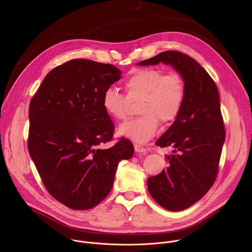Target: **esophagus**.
Instances as JSON below:
<instances>
[{
  "label": "esophagus",
  "mask_w": 252,
  "mask_h": 252,
  "mask_svg": "<svg viewBox=\"0 0 252 252\" xmlns=\"http://www.w3.org/2000/svg\"><path fill=\"white\" fill-rule=\"evenodd\" d=\"M134 148H135V151L138 153H146V149L141 144H134Z\"/></svg>",
  "instance_id": "1"
}]
</instances>
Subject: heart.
Instances as JSON below:
<instances>
[{"instance_id":"heart-1","label":"heart","mask_w":252,"mask_h":252,"mask_svg":"<svg viewBox=\"0 0 252 252\" xmlns=\"http://www.w3.org/2000/svg\"><path fill=\"white\" fill-rule=\"evenodd\" d=\"M124 89L130 101L141 100L138 112L142 115L121 124L117 133L140 144L155 136L160 126L159 119L165 123L173 121L185 99V84L180 74H164L154 68L135 71L124 81ZM127 99L115 89L108 88L103 94L102 106L111 118L124 120L128 114Z\"/></svg>"}]
</instances>
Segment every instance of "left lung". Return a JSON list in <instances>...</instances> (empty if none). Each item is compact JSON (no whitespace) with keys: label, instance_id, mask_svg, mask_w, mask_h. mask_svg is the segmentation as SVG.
Returning <instances> with one entry per match:
<instances>
[{"label":"left lung","instance_id":"left-lung-1","mask_svg":"<svg viewBox=\"0 0 252 252\" xmlns=\"http://www.w3.org/2000/svg\"><path fill=\"white\" fill-rule=\"evenodd\" d=\"M172 66L185 84V99L175 122L156 144L172 145L169 166L147 179L151 197L171 212L185 210L199 201L216 181L222 146L224 123L216 82L193 58L179 51H165L137 63Z\"/></svg>","mask_w":252,"mask_h":252}]
</instances>
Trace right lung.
Returning <instances> with one entry per match:
<instances>
[{
    "mask_svg": "<svg viewBox=\"0 0 252 252\" xmlns=\"http://www.w3.org/2000/svg\"><path fill=\"white\" fill-rule=\"evenodd\" d=\"M120 78L113 65L73 59L48 72L31 100L30 156L49 194L72 210L101 203L118 163L134 154L127 139L101 148L114 131L103 94Z\"/></svg>",
    "mask_w": 252,
    "mask_h": 252,
    "instance_id": "right-lung-1",
    "label": "right lung"
}]
</instances>
